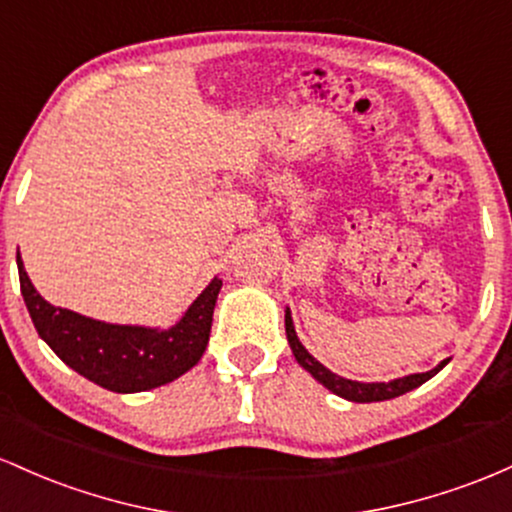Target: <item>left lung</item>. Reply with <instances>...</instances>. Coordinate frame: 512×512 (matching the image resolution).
Here are the masks:
<instances>
[{
    "mask_svg": "<svg viewBox=\"0 0 512 512\" xmlns=\"http://www.w3.org/2000/svg\"><path fill=\"white\" fill-rule=\"evenodd\" d=\"M285 333H287V343H290L292 355H295L297 363H300L304 370H307L309 375H312L319 384H324V387L329 389V392H333L336 396H341V399L355 401V404H372V401L396 399V396H401V394L411 392V389L421 387L423 382H428L430 377L438 375L442 367L450 363V358H447V360H442V363L435 365L433 370L413 372V375L399 377V380H389V382L346 380V377L336 375V372H331L329 367L321 365L319 360L314 358V355L302 346V341H300V338H297L295 324H292L290 309H285Z\"/></svg>",
    "mask_w": 512,
    "mask_h": 512,
    "instance_id": "left-lung-1",
    "label": "left lung"
}]
</instances>
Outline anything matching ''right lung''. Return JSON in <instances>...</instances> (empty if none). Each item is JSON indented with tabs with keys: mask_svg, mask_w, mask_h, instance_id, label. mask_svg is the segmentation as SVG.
Masks as SVG:
<instances>
[{
	"mask_svg": "<svg viewBox=\"0 0 512 512\" xmlns=\"http://www.w3.org/2000/svg\"><path fill=\"white\" fill-rule=\"evenodd\" d=\"M21 295L38 336L74 372L108 392L135 394L179 380L198 365L210 341L212 312L222 280L195 297L186 314L169 329L108 324L50 304L28 278L21 254L16 256Z\"/></svg>",
	"mask_w": 512,
	"mask_h": 512,
	"instance_id": "1",
	"label": "right lung"
}]
</instances>
